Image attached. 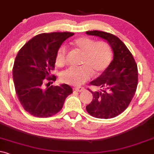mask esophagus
<instances>
[{
  "label": "esophagus",
  "instance_id": "34e87169",
  "mask_svg": "<svg viewBox=\"0 0 154 154\" xmlns=\"http://www.w3.org/2000/svg\"><path fill=\"white\" fill-rule=\"evenodd\" d=\"M74 90L77 91V92H83V91L85 90V89L84 87H75V88H74Z\"/></svg>",
  "mask_w": 154,
  "mask_h": 154
}]
</instances>
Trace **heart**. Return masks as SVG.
<instances>
[{"mask_svg": "<svg viewBox=\"0 0 154 154\" xmlns=\"http://www.w3.org/2000/svg\"><path fill=\"white\" fill-rule=\"evenodd\" d=\"M72 45L83 53L81 64L83 66L63 71L60 79L64 83L79 86L90 79L92 73L100 74L109 67L112 60V50L106 41H96L90 37H79L75 39ZM67 48L62 45L55 56V64L59 67L66 64Z\"/></svg>", "mask_w": 154, "mask_h": 154, "instance_id": "obj_1", "label": "heart"}]
</instances>
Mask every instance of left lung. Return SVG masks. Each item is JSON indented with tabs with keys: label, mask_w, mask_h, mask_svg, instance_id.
<instances>
[{
	"label": "left lung",
	"mask_w": 154,
	"mask_h": 154,
	"mask_svg": "<svg viewBox=\"0 0 154 154\" xmlns=\"http://www.w3.org/2000/svg\"><path fill=\"white\" fill-rule=\"evenodd\" d=\"M86 33L106 40L114 53L113 60L109 67L89 84L99 90H90L93 99L86 109L91 116L96 118H113L126 109L136 92L137 65L128 48L116 36L100 31Z\"/></svg>",
	"instance_id": "1"
}]
</instances>
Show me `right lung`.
<instances>
[{
    "mask_svg": "<svg viewBox=\"0 0 154 154\" xmlns=\"http://www.w3.org/2000/svg\"><path fill=\"white\" fill-rule=\"evenodd\" d=\"M71 32L38 34L19 51L13 67V79L18 99L23 109L33 116L48 117L58 113L66 97L72 92L66 84L45 87L46 82L56 81L51 75L55 56ZM46 84L45 86H47Z\"/></svg>",
    "mask_w": 154,
    "mask_h": 154,
    "instance_id": "add662e5",
    "label": "right lung"
}]
</instances>
